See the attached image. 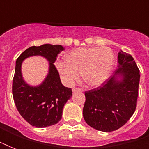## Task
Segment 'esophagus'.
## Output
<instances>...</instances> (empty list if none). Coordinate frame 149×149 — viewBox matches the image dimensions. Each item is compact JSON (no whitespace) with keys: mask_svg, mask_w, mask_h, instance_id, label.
Masks as SVG:
<instances>
[{"mask_svg":"<svg viewBox=\"0 0 149 149\" xmlns=\"http://www.w3.org/2000/svg\"><path fill=\"white\" fill-rule=\"evenodd\" d=\"M72 91L73 92V93H75V92H78V91H79V92H80V91H82L79 88H72Z\"/></svg>","mask_w":149,"mask_h":149,"instance_id":"34e87169","label":"esophagus"}]
</instances>
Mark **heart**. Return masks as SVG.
<instances>
[{"instance_id": "b5f03b06", "label": "heart", "mask_w": 149, "mask_h": 149, "mask_svg": "<svg viewBox=\"0 0 149 149\" xmlns=\"http://www.w3.org/2000/svg\"><path fill=\"white\" fill-rule=\"evenodd\" d=\"M114 64L113 52L107 47L77 48L70 52L66 61L56 62V69L63 82L72 86L82 73L86 84L100 86L111 76Z\"/></svg>"}]
</instances>
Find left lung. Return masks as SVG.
<instances>
[{
    "mask_svg": "<svg viewBox=\"0 0 149 149\" xmlns=\"http://www.w3.org/2000/svg\"><path fill=\"white\" fill-rule=\"evenodd\" d=\"M118 65L101 86L86 91L83 114L94 129L110 132L120 128L136 108L140 80L139 70L130 54L118 52Z\"/></svg>",
    "mask_w": 149,
    "mask_h": 149,
    "instance_id": "obj_1",
    "label": "left lung"
}]
</instances>
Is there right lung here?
<instances>
[{
    "label": "right lung",
    "mask_w": 149,
    "mask_h": 149,
    "mask_svg": "<svg viewBox=\"0 0 149 149\" xmlns=\"http://www.w3.org/2000/svg\"><path fill=\"white\" fill-rule=\"evenodd\" d=\"M63 50L60 45L31 46L16 60L13 97L20 114L34 127H45L57 124L62 118L63 107L72 97V90L63 86L53 64L58 54ZM32 56H42L49 62L47 75L37 86L29 85L22 75L23 61Z\"/></svg>",
    "instance_id": "add662e5"
}]
</instances>
